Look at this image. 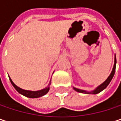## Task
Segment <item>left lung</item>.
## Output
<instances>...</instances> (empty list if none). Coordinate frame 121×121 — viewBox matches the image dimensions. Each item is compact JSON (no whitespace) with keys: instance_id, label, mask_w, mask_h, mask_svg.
Listing matches in <instances>:
<instances>
[{"instance_id":"8db88e82","label":"left lung","mask_w":121,"mask_h":121,"mask_svg":"<svg viewBox=\"0 0 121 121\" xmlns=\"http://www.w3.org/2000/svg\"><path fill=\"white\" fill-rule=\"evenodd\" d=\"M116 56H115V60H114V65H113V69H112V71L111 73H110V75L109 76V77L107 78V79L100 85H99L97 88H95L94 90L92 91H90V92H88V91H85L83 90H80V89H78V88H76L73 87V90H76V92H81V93H85V94H92V95H95V94H97V93H99L100 92H102L103 90H104L109 84V83L111 82V81L112 80L113 76H114V73H115V71H116Z\"/></svg>"}]
</instances>
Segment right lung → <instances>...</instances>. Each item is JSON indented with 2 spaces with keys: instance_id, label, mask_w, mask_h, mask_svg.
I'll use <instances>...</instances> for the list:
<instances>
[{
  "instance_id": "right-lung-1",
  "label": "right lung",
  "mask_w": 121,
  "mask_h": 121,
  "mask_svg": "<svg viewBox=\"0 0 121 121\" xmlns=\"http://www.w3.org/2000/svg\"><path fill=\"white\" fill-rule=\"evenodd\" d=\"M10 78V81L11 82V83L13 85V87L16 89V90L20 93L21 95L25 96V97H29V98H38V97H42L45 95H46L49 90H50V87L48 86L47 87H45V89H43V90H38V91H31V90H23L19 87H17L16 85L14 84L12 81L11 80V78L9 77ZM50 85V84H49Z\"/></svg>"
}]
</instances>
